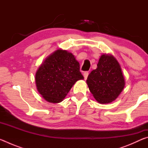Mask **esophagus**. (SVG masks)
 <instances>
[{"label": "esophagus", "instance_id": "34e87169", "mask_svg": "<svg viewBox=\"0 0 148 148\" xmlns=\"http://www.w3.org/2000/svg\"><path fill=\"white\" fill-rule=\"evenodd\" d=\"M88 75H89V72H87V71H86V72H84V78H85V79H86L87 78V76H88Z\"/></svg>", "mask_w": 148, "mask_h": 148}]
</instances>
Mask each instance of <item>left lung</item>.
<instances>
[{
	"mask_svg": "<svg viewBox=\"0 0 148 148\" xmlns=\"http://www.w3.org/2000/svg\"><path fill=\"white\" fill-rule=\"evenodd\" d=\"M86 82L94 98L101 104L115 101L125 84L118 61L113 56L108 54L101 56L97 68L89 74Z\"/></svg>",
	"mask_w": 148,
	"mask_h": 148,
	"instance_id": "obj_1",
	"label": "left lung"
}]
</instances>
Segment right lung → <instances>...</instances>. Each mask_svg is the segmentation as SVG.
Returning a JSON list of instances; mask_svg holds the SVG:
<instances>
[{
  "label": "right lung",
  "instance_id": "1",
  "mask_svg": "<svg viewBox=\"0 0 148 148\" xmlns=\"http://www.w3.org/2000/svg\"><path fill=\"white\" fill-rule=\"evenodd\" d=\"M84 79L74 55L57 49L44 60L35 75L36 88L49 102L62 101L77 80Z\"/></svg>",
  "mask_w": 148,
  "mask_h": 148
}]
</instances>
